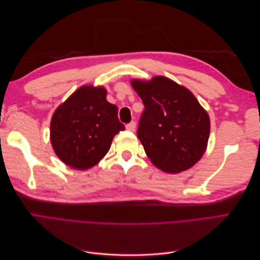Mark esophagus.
<instances>
[{
    "label": "esophagus",
    "instance_id": "obj_1",
    "mask_svg": "<svg viewBox=\"0 0 260 260\" xmlns=\"http://www.w3.org/2000/svg\"><path fill=\"white\" fill-rule=\"evenodd\" d=\"M125 128H127V130L129 131H136V128H137V124L135 121H131L130 123H128L127 125H125Z\"/></svg>",
    "mask_w": 260,
    "mask_h": 260
}]
</instances>
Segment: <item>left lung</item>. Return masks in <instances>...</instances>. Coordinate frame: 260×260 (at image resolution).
Segmentation results:
<instances>
[{
    "mask_svg": "<svg viewBox=\"0 0 260 260\" xmlns=\"http://www.w3.org/2000/svg\"><path fill=\"white\" fill-rule=\"evenodd\" d=\"M130 82L145 107L138 138L149 160L167 174L193 167L207 148L208 113L190 90L167 77Z\"/></svg>",
    "mask_w": 260,
    "mask_h": 260,
    "instance_id": "8db88e82",
    "label": "left lung"
}]
</instances>
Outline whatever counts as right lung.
I'll use <instances>...</instances> for the list:
<instances>
[{
    "instance_id": "right-lung-1",
    "label": "right lung",
    "mask_w": 260,
    "mask_h": 260,
    "mask_svg": "<svg viewBox=\"0 0 260 260\" xmlns=\"http://www.w3.org/2000/svg\"><path fill=\"white\" fill-rule=\"evenodd\" d=\"M103 85L85 84L55 109L50 139L55 154L77 170L92 168L111 148L114 137L124 130L118 107L106 100Z\"/></svg>"
}]
</instances>
